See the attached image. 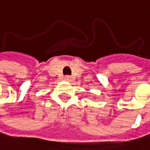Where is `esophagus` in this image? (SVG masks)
<instances>
[{
    "instance_id": "1",
    "label": "esophagus",
    "mask_w": 150,
    "mask_h": 150,
    "mask_svg": "<svg viewBox=\"0 0 150 150\" xmlns=\"http://www.w3.org/2000/svg\"><path fill=\"white\" fill-rule=\"evenodd\" d=\"M64 80H65V81H71V77L67 76H65V77H64Z\"/></svg>"
}]
</instances>
